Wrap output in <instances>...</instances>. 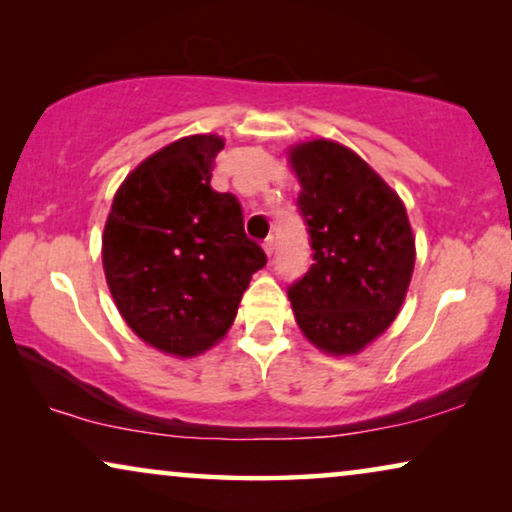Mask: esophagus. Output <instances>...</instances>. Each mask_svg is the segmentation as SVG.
<instances>
[{"instance_id": "obj_1", "label": "esophagus", "mask_w": 512, "mask_h": 512, "mask_svg": "<svg viewBox=\"0 0 512 512\" xmlns=\"http://www.w3.org/2000/svg\"><path fill=\"white\" fill-rule=\"evenodd\" d=\"M263 249H265V254L268 256H272V251H275V237H265V242H263Z\"/></svg>"}]
</instances>
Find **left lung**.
<instances>
[{
  "label": "left lung",
  "mask_w": 512,
  "mask_h": 512,
  "mask_svg": "<svg viewBox=\"0 0 512 512\" xmlns=\"http://www.w3.org/2000/svg\"><path fill=\"white\" fill-rule=\"evenodd\" d=\"M300 181L312 265L289 286L305 338L321 352H361L401 310L415 268V237L401 198L352 149L312 139L289 151Z\"/></svg>",
  "instance_id": "obj_1"
}]
</instances>
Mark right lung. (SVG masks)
<instances>
[{
  "mask_svg": "<svg viewBox=\"0 0 512 512\" xmlns=\"http://www.w3.org/2000/svg\"><path fill=\"white\" fill-rule=\"evenodd\" d=\"M219 135L163 146L114 195L102 265L114 303L146 345L195 356L233 326L251 275L268 263L233 193H216Z\"/></svg>",
  "mask_w": 512,
  "mask_h": 512,
  "instance_id": "add662e5",
  "label": "right lung"
}]
</instances>
